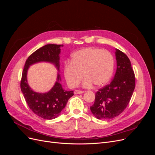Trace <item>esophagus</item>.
Wrapping results in <instances>:
<instances>
[{
    "instance_id": "obj_1",
    "label": "esophagus",
    "mask_w": 155,
    "mask_h": 155,
    "mask_svg": "<svg viewBox=\"0 0 155 155\" xmlns=\"http://www.w3.org/2000/svg\"><path fill=\"white\" fill-rule=\"evenodd\" d=\"M84 92H85V91H78V90L74 91V94H83Z\"/></svg>"
}]
</instances>
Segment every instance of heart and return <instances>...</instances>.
<instances>
[{
	"mask_svg": "<svg viewBox=\"0 0 155 155\" xmlns=\"http://www.w3.org/2000/svg\"><path fill=\"white\" fill-rule=\"evenodd\" d=\"M114 59L107 50L87 48L76 51L72 55L71 62L64 65V75L70 87H76L83 76V86L90 87L104 85L109 81L114 72Z\"/></svg>",
	"mask_w": 155,
	"mask_h": 155,
	"instance_id": "b5f03b06",
	"label": "heart"
}]
</instances>
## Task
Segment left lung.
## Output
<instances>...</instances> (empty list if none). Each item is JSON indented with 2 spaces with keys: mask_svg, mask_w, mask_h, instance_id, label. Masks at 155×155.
<instances>
[{
  "mask_svg": "<svg viewBox=\"0 0 155 155\" xmlns=\"http://www.w3.org/2000/svg\"><path fill=\"white\" fill-rule=\"evenodd\" d=\"M117 69L109 85L96 92L95 101L91 107L97 119H112L126 109L135 88V76L129 58L116 49Z\"/></svg>",
  "mask_w": 155,
  "mask_h": 155,
  "instance_id": "1",
  "label": "left lung"
}]
</instances>
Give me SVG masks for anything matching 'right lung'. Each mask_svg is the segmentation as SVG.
<instances>
[{"mask_svg":"<svg viewBox=\"0 0 155 155\" xmlns=\"http://www.w3.org/2000/svg\"><path fill=\"white\" fill-rule=\"evenodd\" d=\"M60 46V45L50 44L37 50L28 58L22 70L21 89L26 104L34 114L43 119L52 120L57 118L66 106L69 98L74 95V92L64 91L58 81L48 92L40 94L34 92L27 83V70L30 65L40 61L54 63L59 69ZM59 80L60 76L58 74Z\"/></svg>","mask_w":155,"mask_h":155,"instance_id":"obj_1","label":"right lung"}]
</instances>
